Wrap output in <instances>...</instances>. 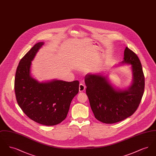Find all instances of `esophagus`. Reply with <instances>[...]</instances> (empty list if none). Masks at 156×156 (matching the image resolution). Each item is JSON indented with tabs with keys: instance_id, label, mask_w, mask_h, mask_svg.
Wrapping results in <instances>:
<instances>
[{
	"instance_id": "esophagus-1",
	"label": "esophagus",
	"mask_w": 156,
	"mask_h": 156,
	"mask_svg": "<svg viewBox=\"0 0 156 156\" xmlns=\"http://www.w3.org/2000/svg\"><path fill=\"white\" fill-rule=\"evenodd\" d=\"M85 88H86V87H85V86L83 83H81L80 84V86H79V91H80V92H82L84 91Z\"/></svg>"
}]
</instances>
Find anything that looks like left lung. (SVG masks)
Listing matches in <instances>:
<instances>
[{
    "label": "left lung",
    "mask_w": 156,
    "mask_h": 156,
    "mask_svg": "<svg viewBox=\"0 0 156 156\" xmlns=\"http://www.w3.org/2000/svg\"><path fill=\"white\" fill-rule=\"evenodd\" d=\"M121 64L132 65V84L125 90L116 89L107 76L88 74L86 93L95 118L112 124L132 116L138 108L144 90V76L137 55L126 47Z\"/></svg>",
    "instance_id": "left-lung-1"
}]
</instances>
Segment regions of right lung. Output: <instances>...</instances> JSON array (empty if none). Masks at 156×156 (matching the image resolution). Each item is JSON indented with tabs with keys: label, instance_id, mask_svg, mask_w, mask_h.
Segmentation results:
<instances>
[{
	"label": "right lung",
	"instance_id": "add662e5",
	"mask_svg": "<svg viewBox=\"0 0 156 156\" xmlns=\"http://www.w3.org/2000/svg\"><path fill=\"white\" fill-rule=\"evenodd\" d=\"M44 44H36L20 61L15 75V94L19 106L30 119L54 126L66 118L80 82L57 80L40 82L31 76V61Z\"/></svg>",
	"mask_w": 156,
	"mask_h": 156
}]
</instances>
